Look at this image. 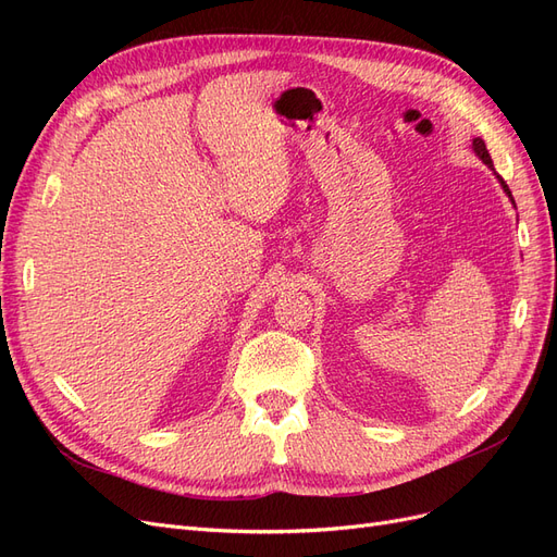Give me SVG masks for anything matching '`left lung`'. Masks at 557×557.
Returning a JSON list of instances; mask_svg holds the SVG:
<instances>
[{
	"mask_svg": "<svg viewBox=\"0 0 557 557\" xmlns=\"http://www.w3.org/2000/svg\"><path fill=\"white\" fill-rule=\"evenodd\" d=\"M474 153L487 164V166H493V158H491V153H487V148H485V141L483 139H474ZM493 170H495V166H493ZM499 183H502V188H504V193H507L509 197H511V190H509V185L507 183H504V178H499Z\"/></svg>",
	"mask_w": 557,
	"mask_h": 557,
	"instance_id": "obj_1",
	"label": "left lung"
}]
</instances>
